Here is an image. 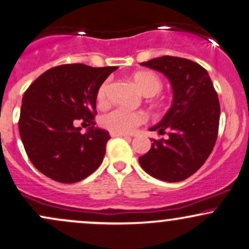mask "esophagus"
<instances>
[{"instance_id": "esophagus-1", "label": "esophagus", "mask_w": 249, "mask_h": 249, "mask_svg": "<svg viewBox=\"0 0 249 249\" xmlns=\"http://www.w3.org/2000/svg\"><path fill=\"white\" fill-rule=\"evenodd\" d=\"M110 136H112V137H129V135H125V134L113 133V131H110Z\"/></svg>"}]
</instances>
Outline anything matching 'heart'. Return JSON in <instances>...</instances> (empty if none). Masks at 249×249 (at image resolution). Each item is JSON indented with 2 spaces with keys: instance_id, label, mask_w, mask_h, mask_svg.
<instances>
[{
  "instance_id": "1",
  "label": "heart",
  "mask_w": 249,
  "mask_h": 249,
  "mask_svg": "<svg viewBox=\"0 0 249 249\" xmlns=\"http://www.w3.org/2000/svg\"><path fill=\"white\" fill-rule=\"evenodd\" d=\"M134 83L143 95L151 96L157 94L162 89L163 84L160 77L153 72H139L133 77ZM109 83L108 80L100 85L96 92V101L99 106H104L108 100ZM145 122V115L140 112H129V110L115 108L105 114L100 120V124L107 130L113 133L129 134L133 133L139 125Z\"/></svg>"
}]
</instances>
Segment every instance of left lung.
I'll return each mask as SVG.
<instances>
[{"instance_id": "8db88e82", "label": "left lung", "mask_w": 249, "mask_h": 249, "mask_svg": "<svg viewBox=\"0 0 249 249\" xmlns=\"http://www.w3.org/2000/svg\"><path fill=\"white\" fill-rule=\"evenodd\" d=\"M141 65L170 80L174 100L160 124L150 128L169 137L151 140L140 165L157 179L180 182L194 175L214 148L220 119L218 94L206 70L192 60L163 55Z\"/></svg>"}]
</instances>
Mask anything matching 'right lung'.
<instances>
[{"label": "right lung", "mask_w": 249, "mask_h": 249, "mask_svg": "<svg viewBox=\"0 0 249 249\" xmlns=\"http://www.w3.org/2000/svg\"><path fill=\"white\" fill-rule=\"evenodd\" d=\"M116 66L65 64L40 74L25 90L19 135L31 163L59 183H77L100 166L109 133L95 128L96 92ZM89 124L86 134L76 127Z\"/></svg>", "instance_id": "obj_1"}]
</instances>
